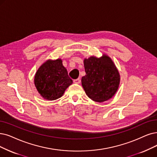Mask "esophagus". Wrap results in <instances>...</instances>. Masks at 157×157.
I'll return each instance as SVG.
<instances>
[{
	"label": "esophagus",
	"instance_id": "34e87169",
	"mask_svg": "<svg viewBox=\"0 0 157 157\" xmlns=\"http://www.w3.org/2000/svg\"><path fill=\"white\" fill-rule=\"evenodd\" d=\"M74 83L75 84H80V78H77L74 80Z\"/></svg>",
	"mask_w": 157,
	"mask_h": 157
}]
</instances>
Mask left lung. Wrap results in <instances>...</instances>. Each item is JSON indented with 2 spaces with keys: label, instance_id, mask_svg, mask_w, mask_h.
Masks as SVG:
<instances>
[{
  "label": "left lung",
  "instance_id": "8db88e82",
  "mask_svg": "<svg viewBox=\"0 0 157 157\" xmlns=\"http://www.w3.org/2000/svg\"><path fill=\"white\" fill-rule=\"evenodd\" d=\"M86 75L82 77V86L90 98L102 102L111 98L117 93L121 76L115 63L106 54L101 57L91 56L84 59Z\"/></svg>",
  "mask_w": 157,
  "mask_h": 157
}]
</instances>
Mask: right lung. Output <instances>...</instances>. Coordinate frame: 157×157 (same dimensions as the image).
I'll return each mask as SVG.
<instances>
[{
  "label": "right lung",
  "mask_w": 157,
  "mask_h": 157,
  "mask_svg": "<svg viewBox=\"0 0 157 157\" xmlns=\"http://www.w3.org/2000/svg\"><path fill=\"white\" fill-rule=\"evenodd\" d=\"M72 83L61 59H49L44 62L34 77L36 90L44 99L48 100L60 98Z\"/></svg>",
  "instance_id": "right-lung-1"
}]
</instances>
